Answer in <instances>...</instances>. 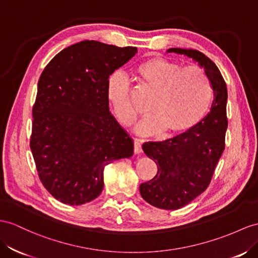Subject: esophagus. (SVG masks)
<instances>
[{
  "label": "esophagus",
  "mask_w": 258,
  "mask_h": 258,
  "mask_svg": "<svg viewBox=\"0 0 258 258\" xmlns=\"http://www.w3.org/2000/svg\"><path fill=\"white\" fill-rule=\"evenodd\" d=\"M134 153L137 155L142 153V145H141L140 141H137V140L134 141Z\"/></svg>",
  "instance_id": "obj_1"
}]
</instances>
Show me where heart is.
Returning a JSON list of instances; mask_svg holds the SVG:
<instances>
[{"label": "heart", "mask_w": 258, "mask_h": 258, "mask_svg": "<svg viewBox=\"0 0 258 258\" xmlns=\"http://www.w3.org/2000/svg\"><path fill=\"white\" fill-rule=\"evenodd\" d=\"M136 73L141 83L155 91L148 105L149 114L136 126L138 134L150 136L163 131L169 135L185 133L207 113L213 88L200 66H183L166 57H153L138 65ZM131 92V83L122 73L109 77L107 96L118 122L125 126L133 124L138 113Z\"/></svg>", "instance_id": "1"}]
</instances>
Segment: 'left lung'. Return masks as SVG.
Masks as SVG:
<instances>
[{
    "mask_svg": "<svg viewBox=\"0 0 258 258\" xmlns=\"http://www.w3.org/2000/svg\"><path fill=\"white\" fill-rule=\"evenodd\" d=\"M167 52L198 62L214 90L210 111L195 127L170 140L143 145L144 153L156 162L158 172L154 179L141 184V195L157 208L174 210L195 200L209 185L224 150L228 90L219 69L202 52L180 48Z\"/></svg>",
    "mask_w": 258,
    "mask_h": 258,
    "instance_id": "left-lung-1",
    "label": "left lung"
}]
</instances>
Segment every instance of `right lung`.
<instances>
[{"label":"right lung","instance_id":"1","mask_svg":"<svg viewBox=\"0 0 258 258\" xmlns=\"http://www.w3.org/2000/svg\"><path fill=\"white\" fill-rule=\"evenodd\" d=\"M137 48L94 40L57 53L38 82L30 149L48 192L64 204L83 205L103 188V170L130 158L133 140L109 111L107 82Z\"/></svg>","mask_w":258,"mask_h":258}]
</instances>
